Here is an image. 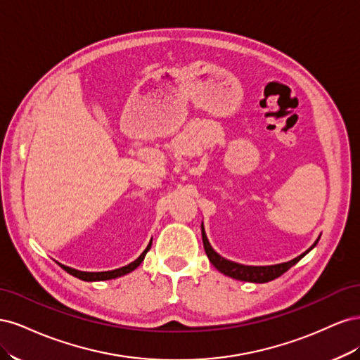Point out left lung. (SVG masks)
Masks as SVG:
<instances>
[{"instance_id":"1","label":"left lung","mask_w":360,"mask_h":360,"mask_svg":"<svg viewBox=\"0 0 360 360\" xmlns=\"http://www.w3.org/2000/svg\"><path fill=\"white\" fill-rule=\"evenodd\" d=\"M201 236H202V243H204V250H205L207 257H209L210 263L217 270H219L221 274L230 276L233 279H237V281L257 282V284H263V282L274 281V279L279 278L282 274H285L290 267H292L297 263V261H300L304 255H307L309 250H312L315 248V245H317L320 240V237H319L308 250H304L303 254L287 261V263L274 264V266H245V264H238V263H234V261L226 259L216 252V250L212 248L209 238H207V236H205L204 224H201Z\"/></svg>"}]
</instances>
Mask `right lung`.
Here are the masks:
<instances>
[{
  "label": "right lung",
  "instance_id": "1",
  "mask_svg": "<svg viewBox=\"0 0 360 360\" xmlns=\"http://www.w3.org/2000/svg\"><path fill=\"white\" fill-rule=\"evenodd\" d=\"M151 248V242L147 245V248L144 249V252L141 254L135 261H132V263L127 264V266H123L120 269H115V270H108V271H81V270H76V269H72V267H68L64 264H60L64 270L68 271V274H70L72 276L75 278H79L82 281H89V282H94V281H108V279H115V278H120L123 275H127L130 274V271H134L141 263L144 261V257L146 254L148 252V249Z\"/></svg>",
  "mask_w": 360,
  "mask_h": 360
}]
</instances>
